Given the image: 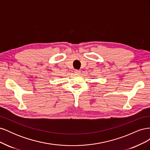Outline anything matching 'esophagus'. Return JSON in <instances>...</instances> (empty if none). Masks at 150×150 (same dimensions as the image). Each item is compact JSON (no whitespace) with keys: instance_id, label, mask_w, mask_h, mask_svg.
Segmentation results:
<instances>
[{"instance_id":"34e87169","label":"esophagus","mask_w":150,"mask_h":150,"mask_svg":"<svg viewBox=\"0 0 150 150\" xmlns=\"http://www.w3.org/2000/svg\"><path fill=\"white\" fill-rule=\"evenodd\" d=\"M74 72H75V74H79L81 73V71L76 69V70H74Z\"/></svg>"}]
</instances>
